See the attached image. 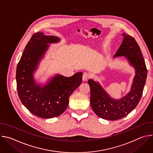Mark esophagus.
Segmentation results:
<instances>
[{"mask_svg":"<svg viewBox=\"0 0 153 153\" xmlns=\"http://www.w3.org/2000/svg\"><path fill=\"white\" fill-rule=\"evenodd\" d=\"M90 77V75L89 74H88L87 73H84L83 74V76H82V80L83 81H86L87 80H88Z\"/></svg>","mask_w":153,"mask_h":153,"instance_id":"obj_1","label":"esophagus"}]
</instances>
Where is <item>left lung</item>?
Returning <instances> with one entry per match:
<instances>
[{
	"label": "left lung",
	"mask_w": 153,
	"mask_h": 153,
	"mask_svg": "<svg viewBox=\"0 0 153 153\" xmlns=\"http://www.w3.org/2000/svg\"><path fill=\"white\" fill-rule=\"evenodd\" d=\"M123 39L114 57L125 56L134 68L136 74L130 91L120 99L111 97L100 84L92 79L88 83L90 87V103L93 111L100 118L116 120L131 112L138 105L145 85L147 69L140 48L136 40L123 33Z\"/></svg>",
	"instance_id": "8db88e82"
}]
</instances>
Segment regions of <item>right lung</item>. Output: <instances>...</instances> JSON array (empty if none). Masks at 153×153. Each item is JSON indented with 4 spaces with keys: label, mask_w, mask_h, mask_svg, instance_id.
<instances>
[{
    "label": "right lung",
    "mask_w": 153,
    "mask_h": 153,
    "mask_svg": "<svg viewBox=\"0 0 153 153\" xmlns=\"http://www.w3.org/2000/svg\"><path fill=\"white\" fill-rule=\"evenodd\" d=\"M59 41L54 36L41 32L34 34L17 66L16 79L20 100L32 114L44 119L57 117L65 111L70 96L82 80L83 73L79 72L69 77L57 74L43 86L35 82L33 73L49 48L48 44Z\"/></svg>",
    "instance_id": "obj_1"
}]
</instances>
